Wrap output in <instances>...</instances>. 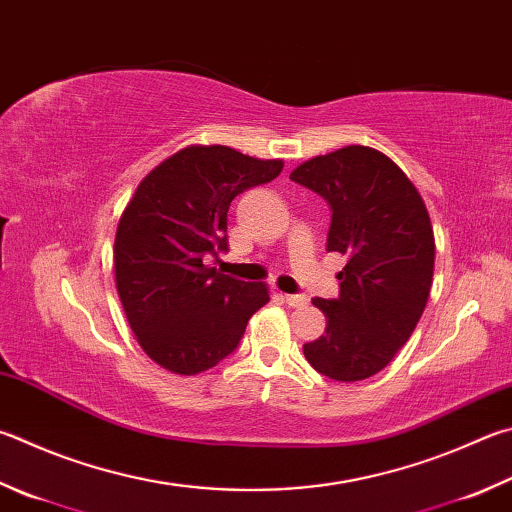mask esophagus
Segmentation results:
<instances>
[{"label":"esophagus","instance_id":"obj_1","mask_svg":"<svg viewBox=\"0 0 512 512\" xmlns=\"http://www.w3.org/2000/svg\"><path fill=\"white\" fill-rule=\"evenodd\" d=\"M286 302L295 306V309H302V306L309 304V295L304 293H293V295H286Z\"/></svg>","mask_w":512,"mask_h":512}]
</instances>
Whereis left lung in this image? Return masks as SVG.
I'll return each instance as SVG.
<instances>
[{"instance_id": "left-lung-1", "label": "left lung", "mask_w": 512, "mask_h": 512, "mask_svg": "<svg viewBox=\"0 0 512 512\" xmlns=\"http://www.w3.org/2000/svg\"><path fill=\"white\" fill-rule=\"evenodd\" d=\"M291 181L327 201V250L347 257L340 295L313 300L327 329L304 356L327 378L365 380L389 365L423 315L434 273L430 215L401 167L371 147L315 156Z\"/></svg>"}]
</instances>
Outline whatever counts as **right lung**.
Instances as JSON below:
<instances>
[{
	"instance_id": "add662e5",
	"label": "right lung",
	"mask_w": 512,
	"mask_h": 512,
	"mask_svg": "<svg viewBox=\"0 0 512 512\" xmlns=\"http://www.w3.org/2000/svg\"><path fill=\"white\" fill-rule=\"evenodd\" d=\"M224 145L185 147L145 176L120 217L114 268L129 327L147 356L174 374H201L237 349L246 324L271 300L264 284L210 268L228 253L237 194L280 176Z\"/></svg>"
}]
</instances>
